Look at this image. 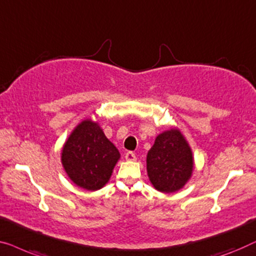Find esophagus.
Wrapping results in <instances>:
<instances>
[{
  "label": "esophagus",
  "mask_w": 256,
  "mask_h": 256,
  "mask_svg": "<svg viewBox=\"0 0 256 256\" xmlns=\"http://www.w3.org/2000/svg\"><path fill=\"white\" fill-rule=\"evenodd\" d=\"M125 159H126L128 161H136V156H134V153H132V152H128L126 154H125Z\"/></svg>",
  "instance_id": "esophagus-1"
}]
</instances>
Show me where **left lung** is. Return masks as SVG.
<instances>
[{
  "instance_id": "obj_1",
  "label": "left lung",
  "mask_w": 256,
  "mask_h": 256,
  "mask_svg": "<svg viewBox=\"0 0 256 256\" xmlns=\"http://www.w3.org/2000/svg\"><path fill=\"white\" fill-rule=\"evenodd\" d=\"M194 164L192 147L176 128L158 134L146 158L150 181L158 192L164 194L181 190L192 178Z\"/></svg>"
}]
</instances>
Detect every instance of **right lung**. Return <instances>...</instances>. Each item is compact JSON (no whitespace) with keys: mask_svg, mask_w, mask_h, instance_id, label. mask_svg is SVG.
I'll return each mask as SVG.
<instances>
[{"mask_svg":"<svg viewBox=\"0 0 256 256\" xmlns=\"http://www.w3.org/2000/svg\"><path fill=\"white\" fill-rule=\"evenodd\" d=\"M120 159L98 122L86 118L74 128L61 150V164L75 186L96 192L109 182Z\"/></svg>","mask_w":256,"mask_h":256,"instance_id":"right-lung-1","label":"right lung"}]
</instances>
